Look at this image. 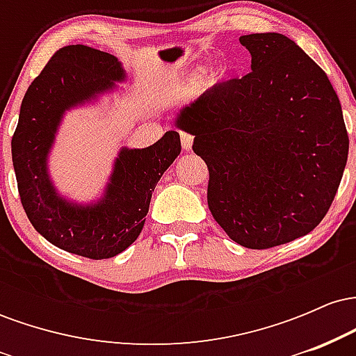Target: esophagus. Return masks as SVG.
I'll return each mask as SVG.
<instances>
[{"label": "esophagus", "mask_w": 356, "mask_h": 356, "mask_svg": "<svg viewBox=\"0 0 356 356\" xmlns=\"http://www.w3.org/2000/svg\"><path fill=\"white\" fill-rule=\"evenodd\" d=\"M181 142H182V149L186 150V152H189L192 149V142H194V137L191 136V134L187 132H181Z\"/></svg>", "instance_id": "34e87169"}]
</instances>
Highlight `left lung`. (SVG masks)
<instances>
[{
	"label": "left lung",
	"instance_id": "obj_1",
	"mask_svg": "<svg viewBox=\"0 0 356 356\" xmlns=\"http://www.w3.org/2000/svg\"><path fill=\"white\" fill-rule=\"evenodd\" d=\"M239 42L251 72L216 85L181 110L175 125L194 136L209 169L207 204L226 234L268 249L312 232L332 206L348 134L326 73L288 36Z\"/></svg>",
	"mask_w": 356,
	"mask_h": 356
}]
</instances>
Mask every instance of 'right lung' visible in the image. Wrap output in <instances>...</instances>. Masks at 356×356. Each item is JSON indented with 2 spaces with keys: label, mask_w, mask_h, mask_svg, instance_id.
<instances>
[{
  "label": "right lung",
  "mask_w": 356,
  "mask_h": 356,
  "mask_svg": "<svg viewBox=\"0 0 356 356\" xmlns=\"http://www.w3.org/2000/svg\"><path fill=\"white\" fill-rule=\"evenodd\" d=\"M125 79L120 61L85 44L60 48L24 93L11 155L23 209L53 246L90 259H108L140 234L152 192L181 154V137L169 130L145 149L118 154L104 197L81 206L63 199L48 175V154L65 110L95 99Z\"/></svg>",
  "instance_id": "right-lung-1"
}]
</instances>
